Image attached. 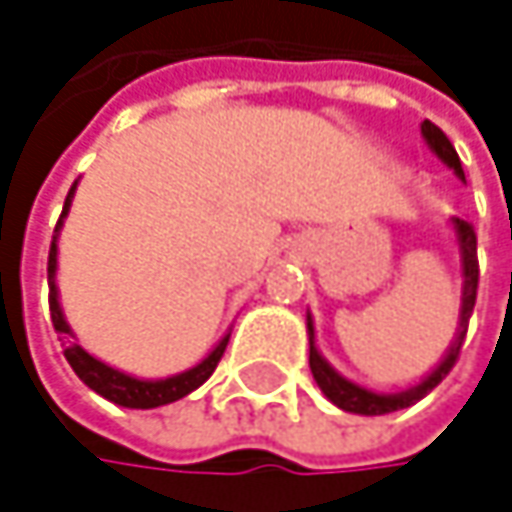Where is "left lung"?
Masks as SVG:
<instances>
[{"instance_id":"obj_1","label":"left lung","mask_w":512,"mask_h":512,"mask_svg":"<svg viewBox=\"0 0 512 512\" xmlns=\"http://www.w3.org/2000/svg\"><path fill=\"white\" fill-rule=\"evenodd\" d=\"M421 136L427 139V145H430V151L439 156L448 168H454V174L465 180V174H462V162L457 151H454V145H451V139L433 124V121H424L421 124ZM454 231H457V243H460V257H462V311H460V332H457V338H454V344H451V350H448V356L442 358V364L430 373V376H424L415 388H409V391H400V394H376V391H367V388H361L356 382H350V379H344L326 358L317 353V344H314V323H311V317H308V341H311V356H308V364H311V373H314V379H317V385H320V391L338 406V409H344V412H356V415H388V412H397V409H406V406H412V403H418L421 397H427L448 373H451V367L457 364V358H460L462 350V341H465V329H468V317H471V311H474V299H477V278H480V269H477V234H474V228L468 225V222H462V219H454Z\"/></svg>"}]
</instances>
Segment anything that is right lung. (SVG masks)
I'll return each instance as SVG.
<instances>
[{
  "label": "right lung",
  "mask_w": 512,
  "mask_h": 512,
  "mask_svg": "<svg viewBox=\"0 0 512 512\" xmlns=\"http://www.w3.org/2000/svg\"><path fill=\"white\" fill-rule=\"evenodd\" d=\"M73 189H76V183L70 186V192H67V198H64L61 219H64L67 210H70ZM61 219H58L55 234H52L50 263H47V272H50V317L55 332L73 335L70 326H67V320H64V314H61L58 287H55V263H58L55 257H58V228H61ZM228 338H231V335H225V338L216 344V350L204 358L201 364H195V367H189V370H183V373H177V376H168V379H136V376H127V373H121V370H115V367L97 361L94 356H88L79 344H70V347L64 350V358H67V364L73 367V373H76L91 391H97L100 397H106V400H112V403H118V406H127V409H156V406L174 403V400L192 394L198 385H204V382L210 379V373L216 370L219 358L225 356Z\"/></svg>",
  "instance_id": "1"
}]
</instances>
